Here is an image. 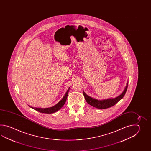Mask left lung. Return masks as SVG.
Instances as JSON below:
<instances>
[{
    "label": "left lung",
    "instance_id": "left-lung-1",
    "mask_svg": "<svg viewBox=\"0 0 151 151\" xmlns=\"http://www.w3.org/2000/svg\"><path fill=\"white\" fill-rule=\"evenodd\" d=\"M128 87V82L126 85L125 90L119 96L116 97L115 98L112 99H108L103 100H98L93 99L92 98L87 96L86 93L83 91V96L86 100L87 103L90 105L93 106L96 108L99 109H105L111 107L112 106L116 105V103L119 101V100L122 99L124 96H125L126 91Z\"/></svg>",
    "mask_w": 151,
    "mask_h": 151
}]
</instances>
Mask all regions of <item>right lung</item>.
Wrapping results in <instances>:
<instances>
[{
    "mask_svg": "<svg viewBox=\"0 0 151 151\" xmlns=\"http://www.w3.org/2000/svg\"><path fill=\"white\" fill-rule=\"evenodd\" d=\"M69 90H70V88L68 89V91L65 94V96L63 98V99L57 104H56L55 106L51 107H49V108H45V109L35 108V107H31L33 109H35V111H38L39 112L42 113L50 114V113H53L55 112L58 111V110L60 109L61 107L64 106L65 103L66 102V100L67 99V97H68V94Z\"/></svg>",
    "mask_w": 151,
    "mask_h": 151,
    "instance_id": "1",
    "label": "right lung"
}]
</instances>
